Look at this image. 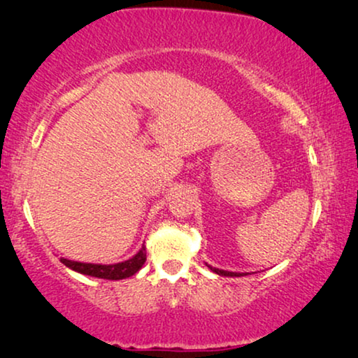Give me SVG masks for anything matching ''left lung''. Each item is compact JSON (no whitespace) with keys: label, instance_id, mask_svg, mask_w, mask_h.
<instances>
[{"label":"left lung","instance_id":"obj_1","mask_svg":"<svg viewBox=\"0 0 358 358\" xmlns=\"http://www.w3.org/2000/svg\"><path fill=\"white\" fill-rule=\"evenodd\" d=\"M210 267V266H208ZM215 273H218V275H224V277H241L243 273H238V272H228V271H220V268H215V267H210Z\"/></svg>","mask_w":358,"mask_h":358}]
</instances>
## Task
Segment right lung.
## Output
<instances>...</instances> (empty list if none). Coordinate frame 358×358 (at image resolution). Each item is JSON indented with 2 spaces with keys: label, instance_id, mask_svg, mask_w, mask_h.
Here are the masks:
<instances>
[{
  "label": "right lung",
  "instance_id": "obj_1",
  "mask_svg": "<svg viewBox=\"0 0 358 358\" xmlns=\"http://www.w3.org/2000/svg\"><path fill=\"white\" fill-rule=\"evenodd\" d=\"M66 267L73 268V271L85 273V275L107 278V280H122V278L130 277L136 273L143 266L146 261V251L145 246L135 254L129 261L119 262V264H109V266H102V264H86V262H76L68 261V259H60Z\"/></svg>",
  "mask_w": 358,
  "mask_h": 358
}]
</instances>
